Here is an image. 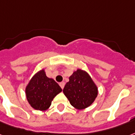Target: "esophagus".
<instances>
[{"label": "esophagus", "instance_id": "34e87169", "mask_svg": "<svg viewBox=\"0 0 135 135\" xmlns=\"http://www.w3.org/2000/svg\"><path fill=\"white\" fill-rule=\"evenodd\" d=\"M59 86H61V88L63 89L64 88V86H65V83L64 82H61V83H59Z\"/></svg>", "mask_w": 135, "mask_h": 135}]
</instances>
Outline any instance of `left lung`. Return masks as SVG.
<instances>
[{"label":"left lung","instance_id":"1","mask_svg":"<svg viewBox=\"0 0 135 135\" xmlns=\"http://www.w3.org/2000/svg\"><path fill=\"white\" fill-rule=\"evenodd\" d=\"M63 92L72 106L82 110L90 106L95 100L98 88L86 71L78 69L69 77Z\"/></svg>","mask_w":135,"mask_h":135}]
</instances>
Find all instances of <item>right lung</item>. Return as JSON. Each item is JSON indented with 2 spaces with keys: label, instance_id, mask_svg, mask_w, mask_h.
<instances>
[{
  "label": "right lung",
  "instance_id": "obj_1",
  "mask_svg": "<svg viewBox=\"0 0 135 135\" xmlns=\"http://www.w3.org/2000/svg\"><path fill=\"white\" fill-rule=\"evenodd\" d=\"M62 89L54 79L46 76L44 70L36 74L26 87V96L29 103L37 110H45Z\"/></svg>",
  "mask_w": 135,
  "mask_h": 135
}]
</instances>
